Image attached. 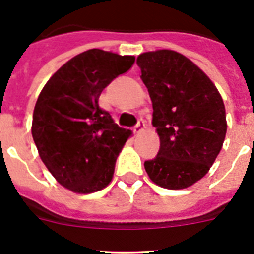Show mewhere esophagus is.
<instances>
[{
  "label": "esophagus",
  "instance_id": "esophagus-1",
  "mask_svg": "<svg viewBox=\"0 0 254 254\" xmlns=\"http://www.w3.org/2000/svg\"><path fill=\"white\" fill-rule=\"evenodd\" d=\"M145 128H146V123H145V121L143 120H140L138 121L137 125L134 126L133 131H134V133H140V132H142Z\"/></svg>",
  "mask_w": 254,
  "mask_h": 254
}]
</instances>
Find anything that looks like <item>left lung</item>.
Here are the masks:
<instances>
[{"instance_id": "obj_1", "label": "left lung", "mask_w": 254, "mask_h": 254, "mask_svg": "<svg viewBox=\"0 0 254 254\" xmlns=\"http://www.w3.org/2000/svg\"><path fill=\"white\" fill-rule=\"evenodd\" d=\"M152 102L160 150L145 170L155 185L183 190L203 178L226 134L223 98L190 58L170 49L145 52L136 61Z\"/></svg>"}]
</instances>
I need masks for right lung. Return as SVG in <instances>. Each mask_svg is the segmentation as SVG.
Listing matches in <instances>:
<instances>
[{
  "label": "right lung",
  "instance_id": "1",
  "mask_svg": "<svg viewBox=\"0 0 254 254\" xmlns=\"http://www.w3.org/2000/svg\"><path fill=\"white\" fill-rule=\"evenodd\" d=\"M133 62V56L89 49L57 69L38 96L31 134L39 156L56 181L75 193L98 192L112 182L132 132L118 127L98 102Z\"/></svg>",
  "mask_w": 254,
  "mask_h": 254
}]
</instances>
